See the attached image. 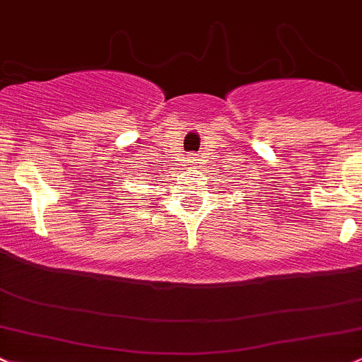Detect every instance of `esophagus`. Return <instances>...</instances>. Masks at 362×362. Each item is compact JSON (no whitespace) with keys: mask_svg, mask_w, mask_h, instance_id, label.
Wrapping results in <instances>:
<instances>
[{"mask_svg":"<svg viewBox=\"0 0 362 362\" xmlns=\"http://www.w3.org/2000/svg\"><path fill=\"white\" fill-rule=\"evenodd\" d=\"M189 158H193V156H189Z\"/></svg>","mask_w":362,"mask_h":362,"instance_id":"1","label":"esophagus"}]
</instances>
